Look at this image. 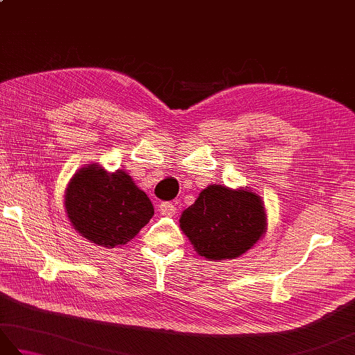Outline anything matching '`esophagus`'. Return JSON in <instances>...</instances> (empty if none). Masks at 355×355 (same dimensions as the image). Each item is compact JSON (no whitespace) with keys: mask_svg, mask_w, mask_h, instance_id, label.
<instances>
[{"mask_svg":"<svg viewBox=\"0 0 355 355\" xmlns=\"http://www.w3.org/2000/svg\"><path fill=\"white\" fill-rule=\"evenodd\" d=\"M158 212L164 216H173L177 214V207L173 206L172 202H162V205L158 206Z\"/></svg>","mask_w":355,"mask_h":355,"instance_id":"1","label":"esophagus"}]
</instances>
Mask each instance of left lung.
<instances>
[{
  "mask_svg": "<svg viewBox=\"0 0 355 355\" xmlns=\"http://www.w3.org/2000/svg\"><path fill=\"white\" fill-rule=\"evenodd\" d=\"M180 227L209 261L236 259L267 232V212L254 191L210 184L183 210Z\"/></svg>",
  "mask_w": 355,
  "mask_h": 355,
  "instance_id": "obj_1",
  "label": "left lung"
}]
</instances>
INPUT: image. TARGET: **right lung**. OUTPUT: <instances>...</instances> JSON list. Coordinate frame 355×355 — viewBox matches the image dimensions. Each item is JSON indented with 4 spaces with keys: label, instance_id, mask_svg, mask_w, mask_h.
<instances>
[{
    "label": "right lung",
    "instance_id": "1",
    "mask_svg": "<svg viewBox=\"0 0 355 355\" xmlns=\"http://www.w3.org/2000/svg\"><path fill=\"white\" fill-rule=\"evenodd\" d=\"M67 216L80 236L114 248L137 235L154 215L148 195L122 169L108 172L99 163L80 168L64 195Z\"/></svg>",
    "mask_w": 355,
    "mask_h": 355
}]
</instances>
